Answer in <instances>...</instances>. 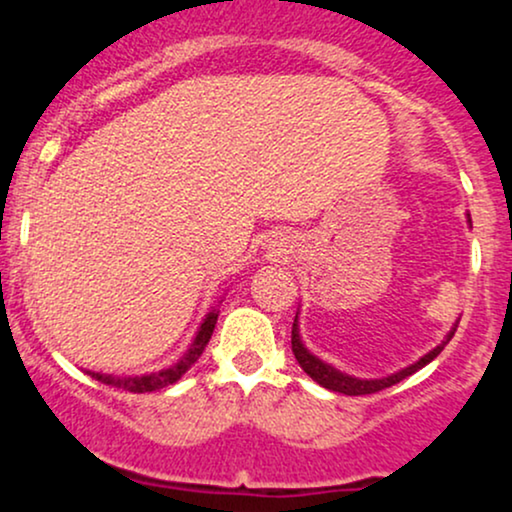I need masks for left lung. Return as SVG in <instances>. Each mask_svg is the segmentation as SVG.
Listing matches in <instances>:
<instances>
[{
	"instance_id": "obj_1",
	"label": "left lung",
	"mask_w": 512,
	"mask_h": 512,
	"mask_svg": "<svg viewBox=\"0 0 512 512\" xmlns=\"http://www.w3.org/2000/svg\"><path fill=\"white\" fill-rule=\"evenodd\" d=\"M467 223H472V219H469V214H467ZM455 330H457V322H455V325H452V330L445 334V339L436 346V349L428 351V354L421 356L419 361L411 363V366L397 370V373L385 375V378H354V375L342 373V370L334 368L332 363L322 361V358H317L315 354H310L308 346H305L303 339H301V325H298V313H296V320H293V327H291V349H293V356H296V361L301 363V368L310 375V378L315 380L317 385L327 387V390H332V392H342V395L356 397V395H373V392H380V390H385V387L397 385L399 380L409 378L411 373H416V370H421L424 366H428V363H431L433 358H436L440 351L445 349V344L450 342L452 334H455Z\"/></svg>"
}]
</instances>
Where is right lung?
I'll use <instances>...</instances> for the list:
<instances>
[{
    "mask_svg": "<svg viewBox=\"0 0 512 512\" xmlns=\"http://www.w3.org/2000/svg\"><path fill=\"white\" fill-rule=\"evenodd\" d=\"M216 320H219V310L216 308L209 310V313L204 315L202 325H199L192 344L187 346L185 354H182L178 361L173 363V366L156 370V373H144V375H110V373H96V370H88V375L96 380H101L103 385L120 387V390H127V392H154V390H161V387L178 383L182 375L192 368V363L202 356L204 346L209 344L211 334H214Z\"/></svg>",
    "mask_w": 512,
    "mask_h": 512,
    "instance_id": "1",
    "label": "right lung"
}]
</instances>
